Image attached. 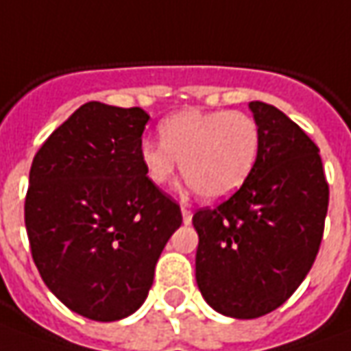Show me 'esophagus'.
I'll return each instance as SVG.
<instances>
[{"label": "esophagus", "mask_w": 351, "mask_h": 351, "mask_svg": "<svg viewBox=\"0 0 351 351\" xmlns=\"http://www.w3.org/2000/svg\"><path fill=\"white\" fill-rule=\"evenodd\" d=\"M182 221L186 225L192 223V212H190L188 208H184V206H182Z\"/></svg>", "instance_id": "1"}]
</instances>
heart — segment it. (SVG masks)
<instances>
[{"mask_svg":"<svg viewBox=\"0 0 351 351\" xmlns=\"http://www.w3.org/2000/svg\"><path fill=\"white\" fill-rule=\"evenodd\" d=\"M161 141L143 139L139 161L157 186L182 175L204 199L231 196L250 175L260 149L256 120L241 110H180L159 126Z\"/></svg>","mask_w":351,"mask_h":351,"instance_id":"heart-1","label":"heart"}]
</instances>
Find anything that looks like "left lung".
<instances>
[{
	"instance_id": "8db88e82",
	"label": "left lung",
	"mask_w": 351,
	"mask_h": 351,
	"mask_svg": "<svg viewBox=\"0 0 351 351\" xmlns=\"http://www.w3.org/2000/svg\"><path fill=\"white\" fill-rule=\"evenodd\" d=\"M248 108L260 128L250 175L231 198L192 217L199 291L233 319H258L293 295L317 258L328 210L313 139L272 104Z\"/></svg>"
}]
</instances>
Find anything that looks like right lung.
I'll use <instances>...</instances> for the list:
<instances>
[{
  "label": "right lung",
  "instance_id": "right-lung-1",
  "mask_svg": "<svg viewBox=\"0 0 351 351\" xmlns=\"http://www.w3.org/2000/svg\"><path fill=\"white\" fill-rule=\"evenodd\" d=\"M149 114L85 103L34 155L25 199L32 260L67 308L99 322L136 313L182 223L139 161Z\"/></svg>",
  "mask_w": 351,
  "mask_h": 351
}]
</instances>
